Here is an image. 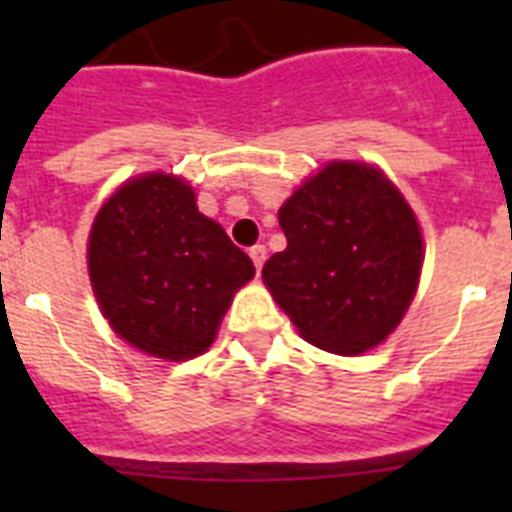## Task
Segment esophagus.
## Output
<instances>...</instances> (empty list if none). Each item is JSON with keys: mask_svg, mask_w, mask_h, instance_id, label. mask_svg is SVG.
<instances>
[{"mask_svg": "<svg viewBox=\"0 0 512 512\" xmlns=\"http://www.w3.org/2000/svg\"><path fill=\"white\" fill-rule=\"evenodd\" d=\"M265 255H268V252H265V247H263V244H255V247L249 249V257H252V263H255L257 273H260V268H263V263H265Z\"/></svg>", "mask_w": 512, "mask_h": 512, "instance_id": "obj_1", "label": "esophagus"}]
</instances>
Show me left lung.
Instances as JSON below:
<instances>
[{
    "label": "left lung",
    "instance_id": "left-lung-1",
    "mask_svg": "<svg viewBox=\"0 0 512 512\" xmlns=\"http://www.w3.org/2000/svg\"><path fill=\"white\" fill-rule=\"evenodd\" d=\"M287 249L265 287L316 348L356 356L398 327L422 268V236L396 185L374 167L332 162L279 209Z\"/></svg>",
    "mask_w": 512,
    "mask_h": 512
}]
</instances>
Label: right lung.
Returning <instances> with one entry per match:
<instances>
[{"label":"right lung","instance_id":"1","mask_svg":"<svg viewBox=\"0 0 512 512\" xmlns=\"http://www.w3.org/2000/svg\"><path fill=\"white\" fill-rule=\"evenodd\" d=\"M90 279L119 337L151 356L183 361L212 345L233 292L255 265L172 175L122 185L95 217Z\"/></svg>","mask_w":512,"mask_h":512}]
</instances>
